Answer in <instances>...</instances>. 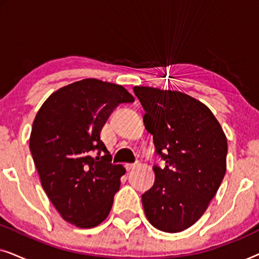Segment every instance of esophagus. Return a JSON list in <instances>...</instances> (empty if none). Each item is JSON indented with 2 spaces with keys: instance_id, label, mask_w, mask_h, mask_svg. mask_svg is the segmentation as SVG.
<instances>
[{
  "instance_id": "obj_1",
  "label": "esophagus",
  "mask_w": 259,
  "mask_h": 259,
  "mask_svg": "<svg viewBox=\"0 0 259 259\" xmlns=\"http://www.w3.org/2000/svg\"><path fill=\"white\" fill-rule=\"evenodd\" d=\"M136 164H126L125 165V167H126V169L127 171H131V169H133V168H136Z\"/></svg>"
}]
</instances>
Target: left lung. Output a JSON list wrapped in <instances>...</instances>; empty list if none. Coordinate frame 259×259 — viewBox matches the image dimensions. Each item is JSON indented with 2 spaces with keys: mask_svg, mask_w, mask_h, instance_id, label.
Returning <instances> with one entry per match:
<instances>
[{
  "mask_svg": "<svg viewBox=\"0 0 259 259\" xmlns=\"http://www.w3.org/2000/svg\"><path fill=\"white\" fill-rule=\"evenodd\" d=\"M145 109L144 123L153 136L165 168L154 166L153 186L143 198L148 222L176 233L192 226L217 193L226 172L228 140L203 102L178 91L136 86Z\"/></svg>",
  "mask_w": 259,
  "mask_h": 259,
  "instance_id": "left-lung-1",
  "label": "left lung"
}]
</instances>
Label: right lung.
Segmentation results:
<instances>
[{
	"instance_id": "1",
	"label": "right lung",
	"mask_w": 259,
	"mask_h": 259,
	"mask_svg": "<svg viewBox=\"0 0 259 259\" xmlns=\"http://www.w3.org/2000/svg\"><path fill=\"white\" fill-rule=\"evenodd\" d=\"M133 101L120 84L83 79L52 93L35 116L29 148L41 185L60 215L77 228H95L109 214L126 169L111 164L100 133L116 106Z\"/></svg>"
}]
</instances>
